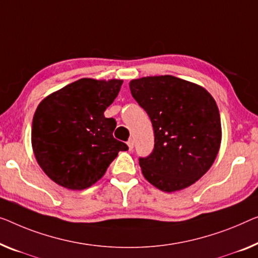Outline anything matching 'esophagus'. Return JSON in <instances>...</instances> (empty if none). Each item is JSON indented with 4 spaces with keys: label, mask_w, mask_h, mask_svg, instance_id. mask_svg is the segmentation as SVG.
<instances>
[{
    "label": "esophagus",
    "mask_w": 258,
    "mask_h": 258,
    "mask_svg": "<svg viewBox=\"0 0 258 258\" xmlns=\"http://www.w3.org/2000/svg\"><path fill=\"white\" fill-rule=\"evenodd\" d=\"M127 146H128V149H130V151H132L133 147H134V141H133L132 139H130V140L127 141Z\"/></svg>",
    "instance_id": "1"
}]
</instances>
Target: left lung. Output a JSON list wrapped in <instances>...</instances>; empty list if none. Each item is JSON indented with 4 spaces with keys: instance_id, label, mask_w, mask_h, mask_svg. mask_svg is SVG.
<instances>
[{
    "instance_id": "left-lung-1",
    "label": "left lung",
    "mask_w": 258,
    "mask_h": 258,
    "mask_svg": "<svg viewBox=\"0 0 258 258\" xmlns=\"http://www.w3.org/2000/svg\"><path fill=\"white\" fill-rule=\"evenodd\" d=\"M133 98L151 118L155 144L140 157L144 177L164 192L192 185L212 167L221 144L217 103L205 88L171 75L130 82Z\"/></svg>"
}]
</instances>
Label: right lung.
<instances>
[{"label":"right lung","mask_w":258,"mask_h":258,"mask_svg":"<svg viewBox=\"0 0 258 258\" xmlns=\"http://www.w3.org/2000/svg\"><path fill=\"white\" fill-rule=\"evenodd\" d=\"M122 80L81 79L39 103L31 142L43 171L59 185L84 190L104 176L127 145L113 138L117 122L105 118Z\"/></svg>","instance_id":"right-lung-1"}]
</instances>
